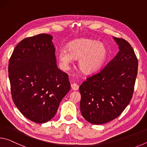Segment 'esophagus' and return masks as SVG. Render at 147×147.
Returning a JSON list of instances; mask_svg holds the SVG:
<instances>
[{
	"mask_svg": "<svg viewBox=\"0 0 147 147\" xmlns=\"http://www.w3.org/2000/svg\"><path fill=\"white\" fill-rule=\"evenodd\" d=\"M71 88H72V89H73V90L76 91V90H78V89L79 86H78V84H76L75 83H73V84H71Z\"/></svg>",
	"mask_w": 147,
	"mask_h": 147,
	"instance_id": "esophagus-1",
	"label": "esophagus"
}]
</instances>
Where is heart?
<instances>
[{
    "mask_svg": "<svg viewBox=\"0 0 147 147\" xmlns=\"http://www.w3.org/2000/svg\"><path fill=\"white\" fill-rule=\"evenodd\" d=\"M58 59L64 69H67L73 58L78 59V65L84 74H91L98 70L105 61L107 49L102 43L93 39L81 38L70 42L67 49L59 50Z\"/></svg>",
    "mask_w": 147,
    "mask_h": 147,
    "instance_id": "heart-1",
    "label": "heart"
}]
</instances>
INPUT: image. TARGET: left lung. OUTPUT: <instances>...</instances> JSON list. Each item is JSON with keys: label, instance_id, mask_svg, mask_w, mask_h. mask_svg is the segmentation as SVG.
Masks as SVG:
<instances>
[{"label": "left lung", "instance_id": "1", "mask_svg": "<svg viewBox=\"0 0 147 147\" xmlns=\"http://www.w3.org/2000/svg\"><path fill=\"white\" fill-rule=\"evenodd\" d=\"M119 51L100 73L81 84L80 104L84 118L102 124L117 117L132 97L138 61L134 49L124 39L113 37Z\"/></svg>", "mask_w": 147, "mask_h": 147}]
</instances>
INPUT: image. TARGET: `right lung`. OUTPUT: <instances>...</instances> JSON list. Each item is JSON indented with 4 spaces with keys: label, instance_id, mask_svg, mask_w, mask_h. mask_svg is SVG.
<instances>
[{
    "label": "right lung",
    "instance_id": "obj_1",
    "mask_svg": "<svg viewBox=\"0 0 147 147\" xmlns=\"http://www.w3.org/2000/svg\"><path fill=\"white\" fill-rule=\"evenodd\" d=\"M53 38L41 34L23 39L9 61L13 102L25 117L36 123L53 119L71 89L68 74L57 67Z\"/></svg>",
    "mask_w": 147,
    "mask_h": 147
}]
</instances>
